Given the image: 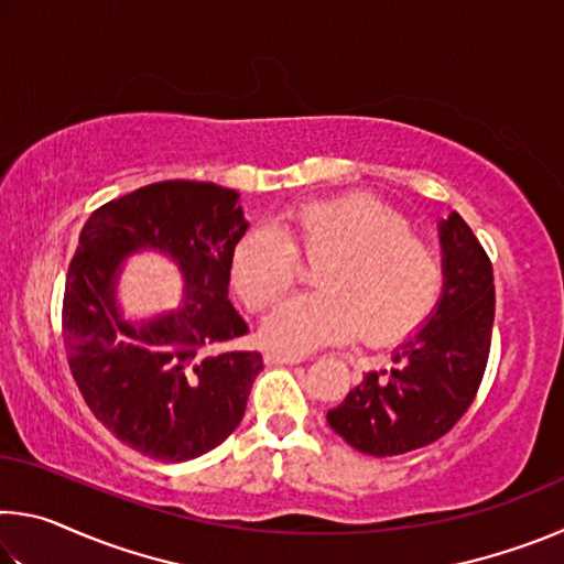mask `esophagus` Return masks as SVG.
<instances>
[{
  "label": "esophagus",
  "instance_id": "obj_1",
  "mask_svg": "<svg viewBox=\"0 0 564 564\" xmlns=\"http://www.w3.org/2000/svg\"><path fill=\"white\" fill-rule=\"evenodd\" d=\"M301 356H293V352H265V362H273V366H295L301 362Z\"/></svg>",
  "mask_w": 564,
  "mask_h": 564
}]
</instances>
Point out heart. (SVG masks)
<instances>
[{"instance_id":"obj_1","label":"heart","mask_w":564,"mask_h":564,"mask_svg":"<svg viewBox=\"0 0 564 564\" xmlns=\"http://www.w3.org/2000/svg\"><path fill=\"white\" fill-rule=\"evenodd\" d=\"M299 250L321 263L318 293L295 295L263 318L271 348L308 352L352 336L383 346L405 338L441 299L443 261L410 234V221L368 194L295 206L283 228L256 226L231 256V279L251 308H263L293 285Z\"/></svg>"}]
</instances>
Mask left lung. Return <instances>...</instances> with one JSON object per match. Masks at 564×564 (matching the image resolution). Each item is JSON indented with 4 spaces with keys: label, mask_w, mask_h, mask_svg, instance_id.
I'll return each instance as SVG.
<instances>
[{
    "label": "left lung",
    "mask_w": 564,
    "mask_h": 564,
    "mask_svg": "<svg viewBox=\"0 0 564 564\" xmlns=\"http://www.w3.org/2000/svg\"><path fill=\"white\" fill-rule=\"evenodd\" d=\"M443 291L423 326L393 350V366L370 370L328 425L360 453L388 457L431 445L470 408L488 366L492 263L460 214L437 221Z\"/></svg>",
    "instance_id": "8db88e82"
}]
</instances>
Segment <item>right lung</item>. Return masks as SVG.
Masks as SVG:
<instances>
[{
	"label": "right lung",
	"instance_id": "1",
	"mask_svg": "<svg viewBox=\"0 0 564 564\" xmlns=\"http://www.w3.org/2000/svg\"><path fill=\"white\" fill-rule=\"evenodd\" d=\"M238 198L212 181L141 186L89 216L66 273L62 328L76 386L121 443L156 460H194L221 445L263 370L256 350L206 352L248 330L228 301L231 256L248 228ZM137 252L177 265L176 310L122 316V261Z\"/></svg>",
	"mask_w": 564,
	"mask_h": 564
}]
</instances>
